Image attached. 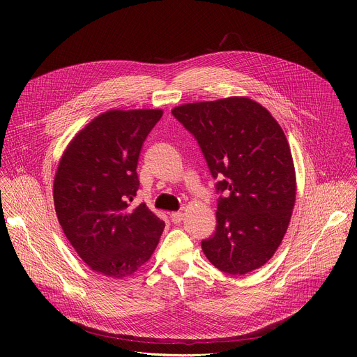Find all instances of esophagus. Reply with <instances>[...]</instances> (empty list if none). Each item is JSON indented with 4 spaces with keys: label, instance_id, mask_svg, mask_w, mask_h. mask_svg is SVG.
Returning a JSON list of instances; mask_svg holds the SVG:
<instances>
[{
    "label": "esophagus",
    "instance_id": "1",
    "mask_svg": "<svg viewBox=\"0 0 357 357\" xmlns=\"http://www.w3.org/2000/svg\"><path fill=\"white\" fill-rule=\"evenodd\" d=\"M171 220H172V223H175V225L181 223V222L183 220V213H182V212H172V213H171Z\"/></svg>",
    "mask_w": 357,
    "mask_h": 357
}]
</instances>
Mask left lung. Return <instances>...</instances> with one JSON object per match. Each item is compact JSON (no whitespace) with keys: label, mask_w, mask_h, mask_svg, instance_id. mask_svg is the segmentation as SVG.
Masks as SVG:
<instances>
[{"label":"left lung","mask_w":357,"mask_h":357,"mask_svg":"<svg viewBox=\"0 0 357 357\" xmlns=\"http://www.w3.org/2000/svg\"><path fill=\"white\" fill-rule=\"evenodd\" d=\"M172 114L196 138L225 193L203 252L231 275L260 268L281 244L295 205V168L281 126L257 101L237 96L182 105Z\"/></svg>","instance_id":"8db88e82"}]
</instances>
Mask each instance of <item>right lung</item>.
<instances>
[{
	"label": "right lung",
	"instance_id": "obj_1",
	"mask_svg": "<svg viewBox=\"0 0 357 357\" xmlns=\"http://www.w3.org/2000/svg\"><path fill=\"white\" fill-rule=\"evenodd\" d=\"M162 110H109L66 146L54 182L58 220L96 273L124 278L145 264L165 223L145 203L131 208L142 144Z\"/></svg>",
	"mask_w": 357,
	"mask_h": 357
}]
</instances>
